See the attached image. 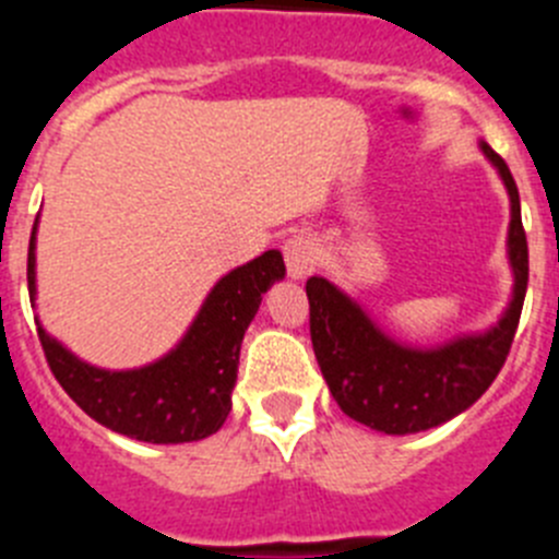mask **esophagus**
<instances>
[{
	"label": "esophagus",
	"mask_w": 559,
	"mask_h": 559,
	"mask_svg": "<svg viewBox=\"0 0 559 559\" xmlns=\"http://www.w3.org/2000/svg\"><path fill=\"white\" fill-rule=\"evenodd\" d=\"M283 254L290 280H305L310 274V269H313L316 240L308 231H294L283 243Z\"/></svg>",
	"instance_id": "1"
}]
</instances>
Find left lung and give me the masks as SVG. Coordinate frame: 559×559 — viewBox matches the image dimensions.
<instances>
[{
  "instance_id": "obj_1",
  "label": "left lung",
  "mask_w": 559,
  "mask_h": 559,
  "mask_svg": "<svg viewBox=\"0 0 559 559\" xmlns=\"http://www.w3.org/2000/svg\"><path fill=\"white\" fill-rule=\"evenodd\" d=\"M484 159L496 167L510 195L507 260L512 269L510 302L498 322L419 347L394 338L364 305L328 276H310V338L324 380L341 412L360 426L392 437L437 428L481 397L501 372L521 319L530 283V249L521 224V199L507 162L487 142Z\"/></svg>"
}]
</instances>
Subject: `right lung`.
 <instances>
[{"mask_svg":"<svg viewBox=\"0 0 559 559\" xmlns=\"http://www.w3.org/2000/svg\"><path fill=\"white\" fill-rule=\"evenodd\" d=\"M36 235H29L27 285L36 308ZM285 280L283 254L263 251L237 265L212 285L199 313L176 344L151 364L133 369H106L78 358L67 344L44 330V355L78 406L100 426L151 445L199 442L221 431L231 412V389L240 364V344L263 294Z\"/></svg>","mask_w":559,"mask_h":559,"instance_id":"add662e5","label":"right lung"}]
</instances>
